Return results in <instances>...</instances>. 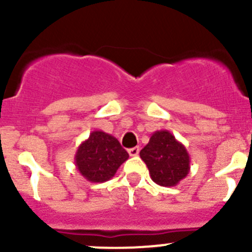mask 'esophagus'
<instances>
[{
	"label": "esophagus",
	"mask_w": 252,
	"mask_h": 252,
	"mask_svg": "<svg viewBox=\"0 0 252 252\" xmlns=\"http://www.w3.org/2000/svg\"><path fill=\"white\" fill-rule=\"evenodd\" d=\"M128 152H129V155H130V156H133V157L138 156L139 152H140V147L135 146V147H133V149H129Z\"/></svg>",
	"instance_id": "obj_1"
}]
</instances>
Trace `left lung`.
<instances>
[{
    "mask_svg": "<svg viewBox=\"0 0 252 252\" xmlns=\"http://www.w3.org/2000/svg\"><path fill=\"white\" fill-rule=\"evenodd\" d=\"M150 177L161 187H175L190 172V156L168 130H157L140 151Z\"/></svg>",
    "mask_w": 252,
    "mask_h": 252,
    "instance_id": "8db88e82",
    "label": "left lung"
}]
</instances>
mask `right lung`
<instances>
[{
	"label": "right lung",
	"instance_id": "obj_1",
	"mask_svg": "<svg viewBox=\"0 0 252 252\" xmlns=\"http://www.w3.org/2000/svg\"><path fill=\"white\" fill-rule=\"evenodd\" d=\"M129 155L114 136L101 130L79 145L74 162L79 173L91 183H103L114 177Z\"/></svg>",
	"mask_w": 252,
	"mask_h": 252
}]
</instances>
